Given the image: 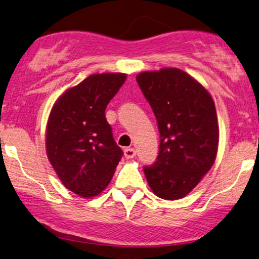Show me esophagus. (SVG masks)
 Masks as SVG:
<instances>
[{"mask_svg": "<svg viewBox=\"0 0 259 259\" xmlns=\"http://www.w3.org/2000/svg\"><path fill=\"white\" fill-rule=\"evenodd\" d=\"M124 154L126 158H134L135 155H137V151H135L134 148H125Z\"/></svg>", "mask_w": 259, "mask_h": 259, "instance_id": "1", "label": "esophagus"}]
</instances>
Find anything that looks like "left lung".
Returning a JSON list of instances; mask_svg holds the SVG:
<instances>
[{
  "instance_id": "left-lung-1",
  "label": "left lung",
  "mask_w": 259,
  "mask_h": 259,
  "mask_svg": "<svg viewBox=\"0 0 259 259\" xmlns=\"http://www.w3.org/2000/svg\"><path fill=\"white\" fill-rule=\"evenodd\" d=\"M137 81L157 120L159 151L145 166L148 185L164 200H179L196 187L214 163L219 127L213 100L179 69L142 72Z\"/></svg>"
}]
</instances>
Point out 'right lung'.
<instances>
[{
  "mask_svg": "<svg viewBox=\"0 0 259 259\" xmlns=\"http://www.w3.org/2000/svg\"><path fill=\"white\" fill-rule=\"evenodd\" d=\"M126 80L124 73L92 74L54 104L46 134L47 155L63 185L81 197L103 192L122 152L105 109Z\"/></svg>",
  "mask_w": 259,
  "mask_h": 259,
  "instance_id": "1",
  "label": "right lung"
}]
</instances>
